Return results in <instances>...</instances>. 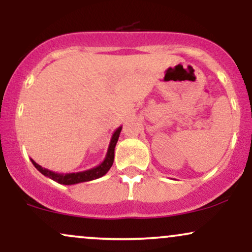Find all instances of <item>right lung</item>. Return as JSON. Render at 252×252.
<instances>
[{
    "label": "right lung",
    "instance_id": "right-lung-1",
    "mask_svg": "<svg viewBox=\"0 0 252 252\" xmlns=\"http://www.w3.org/2000/svg\"><path fill=\"white\" fill-rule=\"evenodd\" d=\"M121 130H122V126H118V128L115 130L114 134L111 136V140H110L108 152H106L105 158L98 166L94 167V168H90L86 170H83V172H76V173H57L53 172V170L46 169L43 167L37 164L33 158H31L32 163L34 164V167L39 170L41 174H43L47 178L52 179L53 181L58 182V184L62 185H76L80 184V182H86L91 180H96L98 178H102L103 175H105L106 173L109 172V169L111 168L112 163H114L115 158V147H116V143L118 141V137H120Z\"/></svg>",
    "mask_w": 252,
    "mask_h": 252
}]
</instances>
